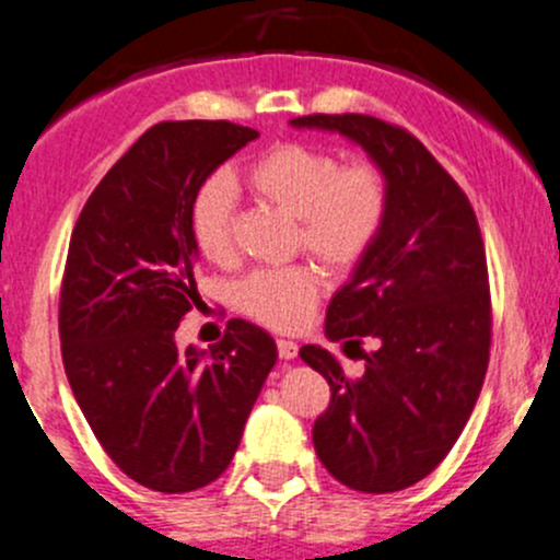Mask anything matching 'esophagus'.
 <instances>
[{"mask_svg":"<svg viewBox=\"0 0 560 560\" xmlns=\"http://www.w3.org/2000/svg\"><path fill=\"white\" fill-rule=\"evenodd\" d=\"M276 347H279V358L281 360H295L298 358V343L290 341V338H279V341H276Z\"/></svg>","mask_w":560,"mask_h":560,"instance_id":"1","label":"esophagus"}]
</instances>
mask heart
I'll return each instance as SVG.
<instances>
[{
  "label": "heart",
  "mask_w": 560,
  "mask_h": 560,
  "mask_svg": "<svg viewBox=\"0 0 560 560\" xmlns=\"http://www.w3.org/2000/svg\"><path fill=\"white\" fill-rule=\"evenodd\" d=\"M254 197L298 222V246L330 268H352L380 235L387 217V180L369 162L343 165L332 151L312 143H281L246 167ZM235 191L230 180L211 178L191 202V235L211 262L233 259ZM319 298L312 265L254 270L235 287L241 312L273 330L301 327Z\"/></svg>",
  "instance_id": "heart-1"
}]
</instances>
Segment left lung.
<instances>
[{
    "label": "left lung",
    "mask_w": 560,
    "mask_h": 560,
    "mask_svg": "<svg viewBox=\"0 0 560 560\" xmlns=\"http://www.w3.org/2000/svg\"><path fill=\"white\" fill-rule=\"evenodd\" d=\"M295 129L338 132L387 180V217L347 284L332 295L325 336L360 352V380L336 354L308 343L303 363L330 385L314 422L322 466L360 493L420 482L453 450L482 389L490 352L488 262L477 217L431 151L374 116L292 118Z\"/></svg>",
    "instance_id": "1"
}]
</instances>
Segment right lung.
Returning <instances> with one entry per match:
<instances>
[{"label": "right lung", "instance_id": "add662e5", "mask_svg": "<svg viewBox=\"0 0 560 560\" xmlns=\"http://www.w3.org/2000/svg\"><path fill=\"white\" fill-rule=\"evenodd\" d=\"M254 138L230 121L156 124L107 171L72 230L59 306L67 380L113 463L160 493L206 488L230 466L279 358L246 319H230L213 349L175 347L200 301L191 202Z\"/></svg>", "mask_w": 560, "mask_h": 560}]
</instances>
